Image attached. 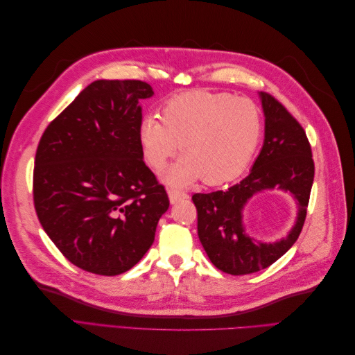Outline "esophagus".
I'll return each instance as SVG.
<instances>
[{
    "mask_svg": "<svg viewBox=\"0 0 355 355\" xmlns=\"http://www.w3.org/2000/svg\"><path fill=\"white\" fill-rule=\"evenodd\" d=\"M187 198H188V194H185V192H180L176 189H168V200L171 204H175L182 200H187Z\"/></svg>",
    "mask_w": 355,
    "mask_h": 355,
    "instance_id": "34e87169",
    "label": "esophagus"
}]
</instances>
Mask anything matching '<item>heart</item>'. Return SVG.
I'll list each match as a JSON object with an SVG mask.
<instances>
[{
    "label": "heart",
    "mask_w": 355,
    "mask_h": 355,
    "mask_svg": "<svg viewBox=\"0 0 355 355\" xmlns=\"http://www.w3.org/2000/svg\"><path fill=\"white\" fill-rule=\"evenodd\" d=\"M161 121L146 115L139 124L137 141L155 173L166 168L180 145L184 157L164 176L173 187L200 179L220 185L235 179L250 164L262 136L259 106L228 93L176 96L163 105Z\"/></svg>",
    "instance_id": "heart-1"
}]
</instances>
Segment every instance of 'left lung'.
<instances>
[{"instance_id": "obj_1", "label": "left lung", "mask_w": 355, "mask_h": 355, "mask_svg": "<svg viewBox=\"0 0 355 355\" xmlns=\"http://www.w3.org/2000/svg\"><path fill=\"white\" fill-rule=\"evenodd\" d=\"M265 115V139L249 176L227 191L194 194L198 214V239L218 270L245 275L265 270L295 244L306 218L314 159L305 130L296 118L271 94L259 93ZM282 189L298 204V216L288 237L256 242L245 232L242 210L257 191Z\"/></svg>"}]
</instances>
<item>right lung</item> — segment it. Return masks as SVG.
<instances>
[{"mask_svg":"<svg viewBox=\"0 0 355 355\" xmlns=\"http://www.w3.org/2000/svg\"><path fill=\"white\" fill-rule=\"evenodd\" d=\"M139 80L89 84L42 133L35 154L34 204L41 227L81 270L118 275L153 245L168 209L163 185L145 164L137 141Z\"/></svg>","mask_w":355,"mask_h":355,"instance_id":"add662e5","label":"right lung"}]
</instances>
